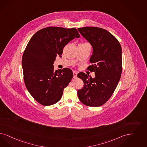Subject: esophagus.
<instances>
[{
    "instance_id": "34e87169",
    "label": "esophagus",
    "mask_w": 147,
    "mask_h": 147,
    "mask_svg": "<svg viewBox=\"0 0 147 147\" xmlns=\"http://www.w3.org/2000/svg\"><path fill=\"white\" fill-rule=\"evenodd\" d=\"M73 78H74V79L76 78V77H77V72L74 71L73 72Z\"/></svg>"
}]
</instances>
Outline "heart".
Wrapping results in <instances>:
<instances>
[{
	"label": "heart",
	"mask_w": 147,
	"mask_h": 147,
	"mask_svg": "<svg viewBox=\"0 0 147 147\" xmlns=\"http://www.w3.org/2000/svg\"><path fill=\"white\" fill-rule=\"evenodd\" d=\"M81 44H85V43H81Z\"/></svg>",
	"instance_id": "obj_1"
}]
</instances>
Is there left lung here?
<instances>
[{
  "mask_svg": "<svg viewBox=\"0 0 147 147\" xmlns=\"http://www.w3.org/2000/svg\"><path fill=\"white\" fill-rule=\"evenodd\" d=\"M78 30L93 47L89 70L95 77L80 72L77 76L83 80L84 87L78 91L82 103L88 107H100L112 96L121 77V46L110 32L98 27H83Z\"/></svg>",
  "mask_w": 147,
  "mask_h": 147,
  "instance_id": "obj_1",
  "label": "left lung"
}]
</instances>
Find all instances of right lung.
Returning a JSON list of instances; mask_svg holds the SVG:
<instances>
[{
    "mask_svg": "<svg viewBox=\"0 0 147 147\" xmlns=\"http://www.w3.org/2000/svg\"><path fill=\"white\" fill-rule=\"evenodd\" d=\"M80 35L76 28L49 26L36 32L22 56L24 81L36 101L49 106L61 99L64 88L73 77L71 69L54 70L53 63L65 46Z\"/></svg>",
    "mask_w": 147,
    "mask_h": 147,
    "instance_id": "add662e5",
    "label": "right lung"
}]
</instances>
